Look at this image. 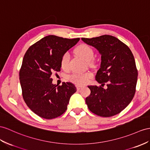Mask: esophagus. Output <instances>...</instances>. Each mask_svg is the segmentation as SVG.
<instances>
[{"label":"esophagus","mask_w":150,"mask_h":150,"mask_svg":"<svg viewBox=\"0 0 150 150\" xmlns=\"http://www.w3.org/2000/svg\"><path fill=\"white\" fill-rule=\"evenodd\" d=\"M76 89H77V90H80L82 87V86L80 85H76Z\"/></svg>","instance_id":"obj_1"}]
</instances>
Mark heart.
I'll return each mask as SVG.
<instances>
[{"label":"heart","mask_w":150,"mask_h":150,"mask_svg":"<svg viewBox=\"0 0 150 150\" xmlns=\"http://www.w3.org/2000/svg\"><path fill=\"white\" fill-rule=\"evenodd\" d=\"M75 53L86 61L90 66H94V61L93 59L94 56V51L89 45L85 44H80L76 47L75 50ZM69 62H70V55L68 52L64 53L61 56L60 60L61 67L64 70H68L69 68ZM92 77L91 73H85V74H75L69 76V80L78 85H82L88 82L89 80Z\"/></svg>","instance_id":"obj_1"}]
</instances>
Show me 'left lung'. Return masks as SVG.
Wrapping results in <instances>:
<instances>
[{
  "instance_id": "obj_1",
  "label": "left lung",
  "mask_w": 150,
  "mask_h": 150,
  "mask_svg": "<svg viewBox=\"0 0 150 150\" xmlns=\"http://www.w3.org/2000/svg\"><path fill=\"white\" fill-rule=\"evenodd\" d=\"M101 55V63L96 80L101 86H89L91 94L86 99L91 112L103 117L120 113L131 102L136 93L137 70L130 49L117 38L104 35L91 38H82Z\"/></svg>"
}]
</instances>
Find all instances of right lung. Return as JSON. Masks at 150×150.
<instances>
[{
	"label": "right lung",
	"instance_id": "1",
	"mask_svg": "<svg viewBox=\"0 0 150 150\" xmlns=\"http://www.w3.org/2000/svg\"><path fill=\"white\" fill-rule=\"evenodd\" d=\"M79 40L48 35L26 52L20 70L22 95L26 105L38 116L52 119L67 110L76 87L71 82L56 86L52 83L51 75L61 70V56Z\"/></svg>",
	"mask_w": 150,
	"mask_h": 150
}]
</instances>
